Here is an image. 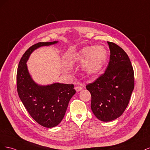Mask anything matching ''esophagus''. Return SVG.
Returning <instances> with one entry per match:
<instances>
[{
	"mask_svg": "<svg viewBox=\"0 0 150 150\" xmlns=\"http://www.w3.org/2000/svg\"><path fill=\"white\" fill-rule=\"evenodd\" d=\"M75 89L77 92H79V91H80L83 89V88L81 87V86H75Z\"/></svg>",
	"mask_w": 150,
	"mask_h": 150,
	"instance_id": "obj_1",
	"label": "esophagus"
}]
</instances>
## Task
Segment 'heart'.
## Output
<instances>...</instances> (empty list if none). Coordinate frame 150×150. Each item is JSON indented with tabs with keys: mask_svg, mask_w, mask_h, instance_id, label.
Instances as JSON below:
<instances>
[{
	"mask_svg": "<svg viewBox=\"0 0 150 150\" xmlns=\"http://www.w3.org/2000/svg\"><path fill=\"white\" fill-rule=\"evenodd\" d=\"M108 59V51L103 46L84 47L76 52L67 64H81L83 62V70L88 76H93L100 71Z\"/></svg>",
	"mask_w": 150,
	"mask_h": 150,
	"instance_id": "1",
	"label": "heart"
}]
</instances>
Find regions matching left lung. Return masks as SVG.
Instances as JSON below:
<instances>
[{"instance_id": "obj_1", "label": "left lung", "mask_w": 150, "mask_h": 150, "mask_svg": "<svg viewBox=\"0 0 150 150\" xmlns=\"http://www.w3.org/2000/svg\"><path fill=\"white\" fill-rule=\"evenodd\" d=\"M108 44L110 59L105 72L86 85L91 95V110L104 122L115 120L123 113L134 86L133 68L128 56L117 44Z\"/></svg>"}]
</instances>
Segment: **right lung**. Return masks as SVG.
Wrapping results in <instances>:
<instances>
[{
  "label": "right lung",
  "mask_w": 150,
  "mask_h": 150,
  "mask_svg": "<svg viewBox=\"0 0 150 150\" xmlns=\"http://www.w3.org/2000/svg\"><path fill=\"white\" fill-rule=\"evenodd\" d=\"M57 42H38L30 47L21 57L17 72V89L21 101L30 116L46 128H52L60 123L76 91L73 84H38L32 79L26 62L35 49Z\"/></svg>",
  "instance_id": "add662e5"
}]
</instances>
